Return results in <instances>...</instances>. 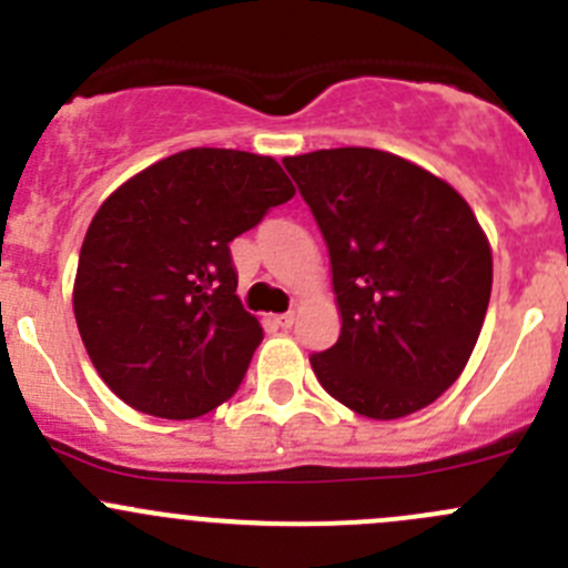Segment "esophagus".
Wrapping results in <instances>:
<instances>
[{
    "mask_svg": "<svg viewBox=\"0 0 568 568\" xmlns=\"http://www.w3.org/2000/svg\"><path fill=\"white\" fill-rule=\"evenodd\" d=\"M273 320H276V325H282V328H290V325L295 323V314L284 312V314H276V317H273Z\"/></svg>",
    "mask_w": 568,
    "mask_h": 568,
    "instance_id": "obj_1",
    "label": "esophagus"
}]
</instances>
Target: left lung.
Returning a JSON list of instances; mask_svg holds the SVG:
<instances>
[{
  "label": "left lung",
  "instance_id": "8db88e82",
  "mask_svg": "<svg viewBox=\"0 0 568 568\" xmlns=\"http://www.w3.org/2000/svg\"><path fill=\"white\" fill-rule=\"evenodd\" d=\"M331 260L339 339L314 353L334 400L369 419L430 406L467 367L491 297V245L453 184L378 149L284 156Z\"/></svg>",
  "mask_w": 568,
  "mask_h": 568
}]
</instances>
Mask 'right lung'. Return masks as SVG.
Masks as SVG:
<instances>
[{
	"label": "right lung",
	"mask_w": 568,
	"mask_h": 568,
	"mask_svg": "<svg viewBox=\"0 0 568 568\" xmlns=\"http://www.w3.org/2000/svg\"><path fill=\"white\" fill-rule=\"evenodd\" d=\"M292 195L273 156L237 149L179 151L106 195L82 240L74 317L126 406L195 419L240 389L265 334L229 243Z\"/></svg>",
	"instance_id": "add662e5"
}]
</instances>
